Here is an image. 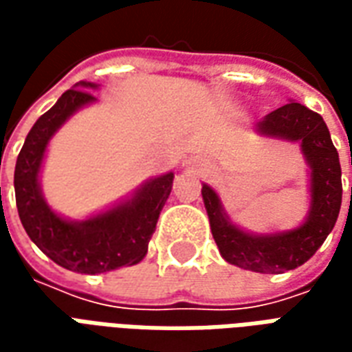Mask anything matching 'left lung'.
<instances>
[{"label":"left lung","instance_id":"8db88e82","mask_svg":"<svg viewBox=\"0 0 352 352\" xmlns=\"http://www.w3.org/2000/svg\"><path fill=\"white\" fill-rule=\"evenodd\" d=\"M254 131L262 138L300 143L309 177V209L303 221L290 230L254 234L230 219L209 184H201V196L214 243L228 264L258 273L288 272L318 251L338 221L343 192L340 154L322 116L294 100L260 118Z\"/></svg>","mask_w":352,"mask_h":352}]
</instances>
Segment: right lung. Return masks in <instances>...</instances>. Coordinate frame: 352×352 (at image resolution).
<instances>
[{
    "label": "right lung",
    "mask_w": 352,
    "mask_h": 352,
    "mask_svg": "<svg viewBox=\"0 0 352 352\" xmlns=\"http://www.w3.org/2000/svg\"><path fill=\"white\" fill-rule=\"evenodd\" d=\"M100 85L80 80L37 118L14 168V194L22 226L50 260L69 272L105 273L139 264L148 251L162 207L175 173L168 171L87 219L73 221L56 213L43 196L41 171L50 139L77 111L98 103L90 90Z\"/></svg>",
    "instance_id": "add662e5"
}]
</instances>
